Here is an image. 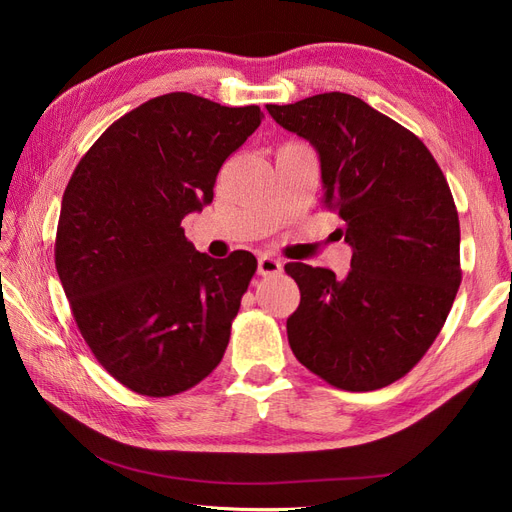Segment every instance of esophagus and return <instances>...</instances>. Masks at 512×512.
Segmentation results:
<instances>
[{
	"label": "esophagus",
	"instance_id": "obj_1",
	"mask_svg": "<svg viewBox=\"0 0 512 512\" xmlns=\"http://www.w3.org/2000/svg\"><path fill=\"white\" fill-rule=\"evenodd\" d=\"M282 271V262L271 256H260L258 258V273L260 275H277Z\"/></svg>",
	"mask_w": 512,
	"mask_h": 512
}]
</instances>
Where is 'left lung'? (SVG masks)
Returning a JSON list of instances; mask_svg holds the SVG:
<instances>
[{
	"mask_svg": "<svg viewBox=\"0 0 512 512\" xmlns=\"http://www.w3.org/2000/svg\"><path fill=\"white\" fill-rule=\"evenodd\" d=\"M267 111L316 149L322 203L352 247L344 280L284 267L301 290L290 348L337 389H382L423 359L461 284L451 188L421 138L361 98L331 91Z\"/></svg>",
	"mask_w": 512,
	"mask_h": 512,
	"instance_id": "obj_1",
	"label": "left lung"
}]
</instances>
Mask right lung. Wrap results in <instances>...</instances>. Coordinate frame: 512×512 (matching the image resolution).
I'll use <instances>...</instances> for the list:
<instances>
[{
  "mask_svg": "<svg viewBox=\"0 0 512 512\" xmlns=\"http://www.w3.org/2000/svg\"><path fill=\"white\" fill-rule=\"evenodd\" d=\"M258 106L175 91L117 119L61 198L55 267L87 346L130 391L170 397L222 361L256 258H211L181 220L213 200L224 160L260 126Z\"/></svg>",
  "mask_w": 512,
  "mask_h": 512,
  "instance_id": "obj_1",
  "label": "right lung"
}]
</instances>
